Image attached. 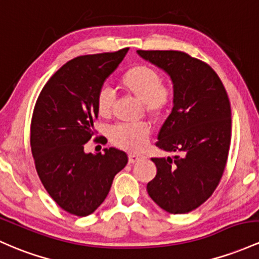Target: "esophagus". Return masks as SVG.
Instances as JSON below:
<instances>
[{"label": "esophagus", "instance_id": "1", "mask_svg": "<svg viewBox=\"0 0 259 259\" xmlns=\"http://www.w3.org/2000/svg\"><path fill=\"white\" fill-rule=\"evenodd\" d=\"M145 156L144 155H140V153H130L129 155V162L130 163H135V162H138L139 160H141V158H144Z\"/></svg>", "mask_w": 259, "mask_h": 259}]
</instances>
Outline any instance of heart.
<instances>
[{
  "label": "heart",
  "instance_id": "1",
  "mask_svg": "<svg viewBox=\"0 0 259 259\" xmlns=\"http://www.w3.org/2000/svg\"><path fill=\"white\" fill-rule=\"evenodd\" d=\"M119 86L125 92L144 102L145 110L153 118H161L169 112L175 103V90L162 83V76L149 65L138 64L127 67L119 77ZM114 96L107 88H102L96 97V110L102 118H109L113 112ZM151 129L146 123L116 125L109 132L113 145L127 151H140L150 138Z\"/></svg>",
  "mask_w": 259,
  "mask_h": 259
}]
</instances>
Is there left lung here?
<instances>
[{
  "label": "left lung",
  "instance_id": "left-lung-1",
  "mask_svg": "<svg viewBox=\"0 0 259 259\" xmlns=\"http://www.w3.org/2000/svg\"><path fill=\"white\" fill-rule=\"evenodd\" d=\"M171 76L172 113L156 146L175 157L151 158L157 173L147 193L160 208L186 214L211 197L225 171L231 144V107L218 73L206 62L177 50H138Z\"/></svg>",
  "mask_w": 259,
  "mask_h": 259
}]
</instances>
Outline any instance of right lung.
Masks as SVG:
<instances>
[{
    "instance_id": "obj_1",
    "label": "right lung",
    "mask_w": 259,
    "mask_h": 259,
    "mask_svg": "<svg viewBox=\"0 0 259 259\" xmlns=\"http://www.w3.org/2000/svg\"><path fill=\"white\" fill-rule=\"evenodd\" d=\"M127 50L66 62L45 83L34 107L30 147L36 172L54 201L76 217H87L103 203L115 175L127 163L126 153L114 147L97 155L84 152L97 133V93Z\"/></svg>"
}]
</instances>
